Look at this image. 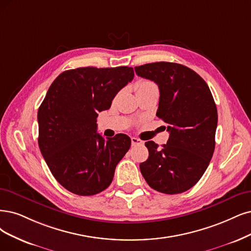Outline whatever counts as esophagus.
Instances as JSON below:
<instances>
[{
  "label": "esophagus",
  "mask_w": 251,
  "mask_h": 251,
  "mask_svg": "<svg viewBox=\"0 0 251 251\" xmlns=\"http://www.w3.org/2000/svg\"><path fill=\"white\" fill-rule=\"evenodd\" d=\"M131 144L132 146H138V145H144V142L138 140L136 137H131Z\"/></svg>",
  "instance_id": "1"
}]
</instances>
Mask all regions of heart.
Masks as SVG:
<instances>
[{
    "mask_svg": "<svg viewBox=\"0 0 251 251\" xmlns=\"http://www.w3.org/2000/svg\"><path fill=\"white\" fill-rule=\"evenodd\" d=\"M151 88H156L155 83L150 81V80H143L140 81L136 85V90L140 91V90H145V89H151Z\"/></svg>",
    "mask_w": 251,
    "mask_h": 251,
    "instance_id": "1",
    "label": "heart"
}]
</instances>
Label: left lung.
Returning <instances> with one entry per match:
<instances>
[{
  "label": "left lung",
  "mask_w": 251,
  "mask_h": 251,
  "mask_svg": "<svg viewBox=\"0 0 251 251\" xmlns=\"http://www.w3.org/2000/svg\"><path fill=\"white\" fill-rule=\"evenodd\" d=\"M138 76L158 85L156 116L168 123L169 141L161 148L145 145L149 157L140 164L149 186L166 194L190 189L206 172L215 149L217 108L211 91L197 72L170 62L134 68Z\"/></svg>",
  "instance_id": "8db88e82"
}]
</instances>
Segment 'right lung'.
<instances>
[{"mask_svg": "<svg viewBox=\"0 0 251 251\" xmlns=\"http://www.w3.org/2000/svg\"><path fill=\"white\" fill-rule=\"evenodd\" d=\"M133 68L81 67L62 72L38 109V145L53 177L77 196L106 189L116 166L131 145L119 133L105 141L97 133L98 113L133 79Z\"/></svg>", "mask_w": 251, "mask_h": 251, "instance_id": "obj_1", "label": "right lung"}]
</instances>
